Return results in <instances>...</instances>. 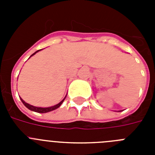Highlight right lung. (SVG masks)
Instances as JSON below:
<instances>
[{
    "mask_svg": "<svg viewBox=\"0 0 155 155\" xmlns=\"http://www.w3.org/2000/svg\"><path fill=\"white\" fill-rule=\"evenodd\" d=\"M39 50H38V51H39ZM38 51L35 52V53H34L33 54H32V55H31V56H33L34 54H35V53H36ZM66 96H67V95H66ZM66 96H65V98H66ZM65 98H64V99H63L62 101H61V102H60V103L57 104V105H53V106H52V107H48V108L35 107V106H33V105H29V104L26 103V102H25L24 100L21 99V98H21L22 103L24 104L25 105V107H27L28 109H30V110L34 111V112H36V113H48V112H50V111L54 110V109H57V108L60 107V106H61V104H62L63 102H64V99H65Z\"/></svg>",
    "mask_w": 155,
    "mask_h": 155,
    "instance_id": "obj_1",
    "label": "right lung"
}]
</instances>
